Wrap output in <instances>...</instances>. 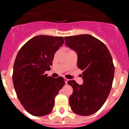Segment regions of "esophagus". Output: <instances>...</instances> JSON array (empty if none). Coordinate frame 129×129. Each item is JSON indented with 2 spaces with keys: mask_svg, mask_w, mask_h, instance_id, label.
Instances as JSON below:
<instances>
[{
  "mask_svg": "<svg viewBox=\"0 0 129 129\" xmlns=\"http://www.w3.org/2000/svg\"><path fill=\"white\" fill-rule=\"evenodd\" d=\"M64 82H65L66 84H67V83H68V79L64 78Z\"/></svg>",
  "mask_w": 129,
  "mask_h": 129,
  "instance_id": "1",
  "label": "esophagus"
}]
</instances>
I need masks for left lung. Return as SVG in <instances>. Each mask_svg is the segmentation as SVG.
<instances>
[{
	"label": "left lung",
	"mask_w": 129,
	"mask_h": 129,
	"mask_svg": "<svg viewBox=\"0 0 129 129\" xmlns=\"http://www.w3.org/2000/svg\"><path fill=\"white\" fill-rule=\"evenodd\" d=\"M65 44L77 54V67L83 70V85L68 81L74 92L69 98L71 109L80 116L98 111L109 96L114 66L105 44L90 35L64 37Z\"/></svg>",
	"instance_id": "left-lung-1"
}]
</instances>
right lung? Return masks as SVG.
<instances>
[{"label":"right lung","instance_id":"add662e5","mask_svg":"<svg viewBox=\"0 0 129 129\" xmlns=\"http://www.w3.org/2000/svg\"><path fill=\"white\" fill-rule=\"evenodd\" d=\"M63 43L62 37L38 35L25 43L17 55L13 86L20 103L33 116L50 113L55 97L65 84L62 77L44 74L50 70L55 53Z\"/></svg>","mask_w":129,"mask_h":129}]
</instances>
